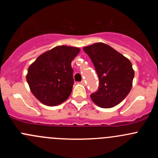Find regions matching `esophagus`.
<instances>
[{
    "mask_svg": "<svg viewBox=\"0 0 158 158\" xmlns=\"http://www.w3.org/2000/svg\"><path fill=\"white\" fill-rule=\"evenodd\" d=\"M80 83L82 84V85H85V81H84V80H82V81H81Z\"/></svg>",
    "mask_w": 158,
    "mask_h": 158,
    "instance_id": "34e87169",
    "label": "esophagus"
}]
</instances>
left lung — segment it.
<instances>
[{
    "label": "left lung",
    "instance_id": "8db88e82",
    "mask_svg": "<svg viewBox=\"0 0 158 158\" xmlns=\"http://www.w3.org/2000/svg\"><path fill=\"white\" fill-rule=\"evenodd\" d=\"M99 79L96 92L91 94L92 102L99 107L109 109L122 102L132 87L135 71L128 59L103 43L85 47Z\"/></svg>",
    "mask_w": 158,
    "mask_h": 158
}]
</instances>
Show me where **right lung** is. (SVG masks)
<instances>
[{"label":"right lung","instance_id":"right-lung-1","mask_svg":"<svg viewBox=\"0 0 158 158\" xmlns=\"http://www.w3.org/2000/svg\"><path fill=\"white\" fill-rule=\"evenodd\" d=\"M79 51L77 47L58 46L41 54L29 66L27 81L41 103L55 106L69 98L74 82L71 63Z\"/></svg>","mask_w":158,"mask_h":158}]
</instances>
